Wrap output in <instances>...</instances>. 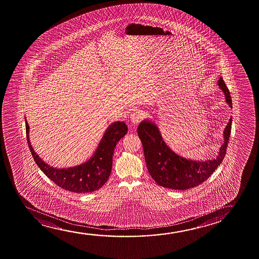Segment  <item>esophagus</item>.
Returning a JSON list of instances; mask_svg holds the SVG:
<instances>
[{"instance_id":"obj_1","label":"esophagus","mask_w":259,"mask_h":259,"mask_svg":"<svg viewBox=\"0 0 259 259\" xmlns=\"http://www.w3.org/2000/svg\"><path fill=\"white\" fill-rule=\"evenodd\" d=\"M143 117H144V113L142 111L138 110L131 115V120H132V123L138 124L140 122V120H142Z\"/></svg>"}]
</instances>
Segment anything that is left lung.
<instances>
[{
    "mask_svg": "<svg viewBox=\"0 0 259 259\" xmlns=\"http://www.w3.org/2000/svg\"><path fill=\"white\" fill-rule=\"evenodd\" d=\"M219 86L226 96V101L233 107L228 88L222 77L219 78ZM232 118L224 132V144L220 147L219 156L208 160H189L174 153L160 136L156 124L145 120L138 127V135L142 142L146 167L151 177L160 186L174 190H186L198 186L206 181L215 171L226 156L228 146Z\"/></svg>",
    "mask_w": 259,
    "mask_h": 259,
    "instance_id": "8db88e82",
    "label": "left lung"
}]
</instances>
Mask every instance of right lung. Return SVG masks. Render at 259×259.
<instances>
[{"mask_svg":"<svg viewBox=\"0 0 259 259\" xmlns=\"http://www.w3.org/2000/svg\"><path fill=\"white\" fill-rule=\"evenodd\" d=\"M26 139L33 160L51 181L73 193H91L101 188L109 179L116 144L127 133L124 121H115L107 127L95 153L84 163L68 168L51 167L33 151L29 139V126L26 120Z\"/></svg>","mask_w":259,"mask_h":259,"instance_id":"right-lung-1","label":"right lung"}]
</instances>
